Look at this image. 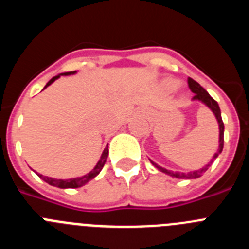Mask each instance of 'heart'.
<instances>
[{
    "label": "heart",
    "mask_w": 249,
    "mask_h": 249,
    "mask_svg": "<svg viewBox=\"0 0 249 249\" xmlns=\"http://www.w3.org/2000/svg\"><path fill=\"white\" fill-rule=\"evenodd\" d=\"M177 82L176 81H167L166 82V87L167 89H169V91H173V89H177Z\"/></svg>",
    "instance_id": "obj_1"
}]
</instances>
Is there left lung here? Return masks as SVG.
Here are the masks:
<instances>
[{"label":"left lung","mask_w":249,"mask_h":249,"mask_svg":"<svg viewBox=\"0 0 249 249\" xmlns=\"http://www.w3.org/2000/svg\"><path fill=\"white\" fill-rule=\"evenodd\" d=\"M187 82H188V87H190L191 91L195 93V96H193V100L201 101V102H203L204 105L208 107V108H211V111L214 113L215 118H217V121H218V124H219V147H218V151H217V153L213 156V160H214V158L218 157V155L222 152V149H223V142H224V138H223L224 124H223V121H222L221 109H219L218 103L215 102V101L213 100L212 97H211L210 93H208V92H207L206 89H204L198 82H196V81L192 80L191 77L188 78V80H187ZM213 160H211V163L213 162ZM151 163L153 164L156 168L160 169V172L166 173V175H169L171 177L187 178V179H193V178L201 177V176L203 175L204 171H207V169H208V167H210V164H207L204 168L198 169V171H193V172H190V173H181V172H173V171H168V169H166V168H163V167H160V166H158V164H156L155 162H152V160H151Z\"/></svg>","instance_id":"1"}]
</instances>
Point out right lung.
<instances>
[{
  "instance_id": "right-lung-1",
  "label": "right lung",
  "mask_w": 249,
  "mask_h": 249,
  "mask_svg": "<svg viewBox=\"0 0 249 249\" xmlns=\"http://www.w3.org/2000/svg\"><path fill=\"white\" fill-rule=\"evenodd\" d=\"M76 71L73 72H66V73H61V74H65V76H67V74H72L74 73ZM61 74H58V76H54L53 78H51L50 81H48L47 85L45 86V89L47 87V86H50L51 83L54 82V81L58 78ZM107 156H108V147H106L105 151L102 152V156H101V160H98V163L96 164V167H94L93 169H92L91 172L87 173L86 176H82V177H77V178H72V179H54V178H51V177H46V176H42V175H38L39 178H42L43 181L47 182L48 184H51V186H54V187H58V188H78V187L83 186V184H86L87 182H89L92 179V178H94L96 176L98 175V173L101 172V169L103 168V166H105L106 163V160H107Z\"/></svg>"
}]
</instances>
